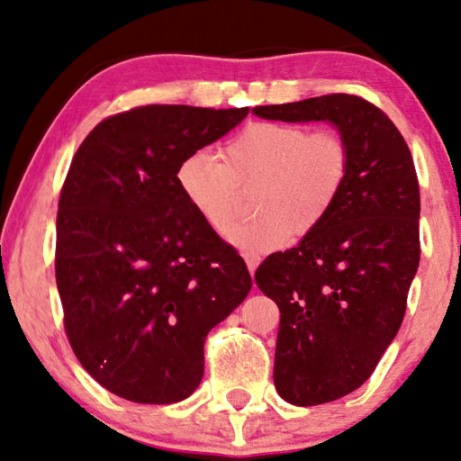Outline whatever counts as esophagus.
<instances>
[{
  "instance_id": "esophagus-1",
  "label": "esophagus",
  "mask_w": 461,
  "mask_h": 461,
  "mask_svg": "<svg viewBox=\"0 0 461 461\" xmlns=\"http://www.w3.org/2000/svg\"><path fill=\"white\" fill-rule=\"evenodd\" d=\"M246 265H249L250 275H254V271H257V267L260 265V257H254V254H246Z\"/></svg>"
}]
</instances>
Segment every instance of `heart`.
Masks as SVG:
<instances>
[{"label": "heart", "mask_w": 461, "mask_h": 461, "mask_svg": "<svg viewBox=\"0 0 461 461\" xmlns=\"http://www.w3.org/2000/svg\"><path fill=\"white\" fill-rule=\"evenodd\" d=\"M352 155L331 128L252 122L225 144L223 159L194 150L176 169L186 203L212 231L225 233L252 194L257 219L236 225L230 242L244 254H267L290 236H308L329 217L348 184Z\"/></svg>", "instance_id": "obj_1"}]
</instances>
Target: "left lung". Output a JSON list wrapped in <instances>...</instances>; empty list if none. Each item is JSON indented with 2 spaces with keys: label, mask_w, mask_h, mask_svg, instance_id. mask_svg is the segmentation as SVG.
I'll return each instance as SVG.
<instances>
[{
  "label": "left lung",
  "mask_w": 461,
  "mask_h": 461,
  "mask_svg": "<svg viewBox=\"0 0 461 461\" xmlns=\"http://www.w3.org/2000/svg\"><path fill=\"white\" fill-rule=\"evenodd\" d=\"M281 122H331L352 155L338 204L296 249L254 273L279 306L273 381L294 406L352 393L400 331L420 263V190L406 140L373 103L322 95L252 109Z\"/></svg>",
  "instance_id": "left-lung-1"
}]
</instances>
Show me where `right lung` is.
<instances>
[{
  "mask_svg": "<svg viewBox=\"0 0 461 461\" xmlns=\"http://www.w3.org/2000/svg\"><path fill=\"white\" fill-rule=\"evenodd\" d=\"M249 107H134L93 128L58 204L55 281L82 366L136 403L186 400L204 339L249 296L242 257L192 211L184 157L221 139Z\"/></svg>",
  "mask_w": 461,
  "mask_h": 461,
  "instance_id": "right-lung-1",
  "label": "right lung"
}]
</instances>
